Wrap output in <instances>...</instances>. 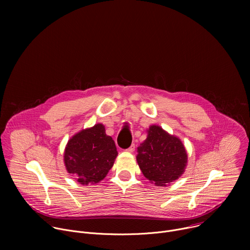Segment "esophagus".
Segmentation results:
<instances>
[{
  "label": "esophagus",
  "instance_id": "34e87169",
  "mask_svg": "<svg viewBox=\"0 0 250 250\" xmlns=\"http://www.w3.org/2000/svg\"><path fill=\"white\" fill-rule=\"evenodd\" d=\"M134 149H135V146H134V145H131V146L126 149V151H128V152H133Z\"/></svg>",
  "mask_w": 250,
  "mask_h": 250
}]
</instances>
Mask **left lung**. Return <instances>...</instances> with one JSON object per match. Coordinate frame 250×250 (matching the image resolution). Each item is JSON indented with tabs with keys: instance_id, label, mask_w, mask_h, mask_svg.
Returning a JSON list of instances; mask_svg holds the SVG:
<instances>
[{
	"instance_id": "8db88e82",
	"label": "left lung",
	"mask_w": 250,
	"mask_h": 250,
	"mask_svg": "<svg viewBox=\"0 0 250 250\" xmlns=\"http://www.w3.org/2000/svg\"><path fill=\"white\" fill-rule=\"evenodd\" d=\"M187 159L182 141L159 125H150L146 139L137 147L138 166L156 186H166L177 180L185 171Z\"/></svg>"
}]
</instances>
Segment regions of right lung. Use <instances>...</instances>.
<instances>
[{
	"instance_id": "1",
	"label": "right lung",
	"mask_w": 250,
	"mask_h": 250,
	"mask_svg": "<svg viewBox=\"0 0 250 250\" xmlns=\"http://www.w3.org/2000/svg\"><path fill=\"white\" fill-rule=\"evenodd\" d=\"M118 151L114 139L105 134L104 125L97 124L71 137L65 147L67 172L82 185L97 184L113 167Z\"/></svg>"
}]
</instances>
